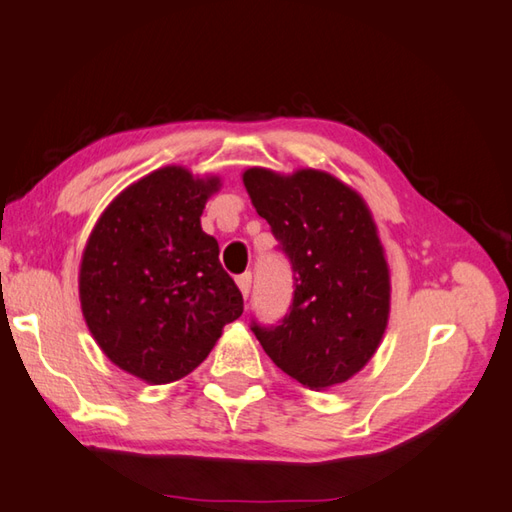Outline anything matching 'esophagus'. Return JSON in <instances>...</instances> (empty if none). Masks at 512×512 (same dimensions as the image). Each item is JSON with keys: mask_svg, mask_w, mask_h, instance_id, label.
<instances>
[{"mask_svg": "<svg viewBox=\"0 0 512 512\" xmlns=\"http://www.w3.org/2000/svg\"><path fill=\"white\" fill-rule=\"evenodd\" d=\"M250 282H253V275H250V273H244V275L237 277V286H239V291L244 297H248V293H250Z\"/></svg>", "mask_w": 512, "mask_h": 512, "instance_id": "34e87169", "label": "esophagus"}]
</instances>
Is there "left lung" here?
Listing matches in <instances>:
<instances>
[{"instance_id":"obj_1","label":"left lung","mask_w":512,"mask_h":512,"mask_svg":"<svg viewBox=\"0 0 512 512\" xmlns=\"http://www.w3.org/2000/svg\"><path fill=\"white\" fill-rule=\"evenodd\" d=\"M295 275L293 304L277 327H259L277 367L304 387L347 383L374 356L389 320V266L365 199L322 170L241 174Z\"/></svg>"}]
</instances>
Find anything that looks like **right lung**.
<instances>
[{
  "mask_svg": "<svg viewBox=\"0 0 512 512\" xmlns=\"http://www.w3.org/2000/svg\"><path fill=\"white\" fill-rule=\"evenodd\" d=\"M219 176L165 165L129 185L96 221L78 288L91 336L127 374L150 385L181 380L208 358L244 297L201 230Z\"/></svg>",
  "mask_w": 512,
  "mask_h": 512,
  "instance_id": "add662e5",
  "label": "right lung"
}]
</instances>
